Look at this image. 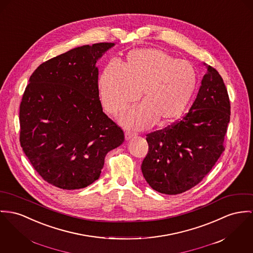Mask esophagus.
Returning <instances> with one entry per match:
<instances>
[{"instance_id": "obj_1", "label": "esophagus", "mask_w": 253, "mask_h": 253, "mask_svg": "<svg viewBox=\"0 0 253 253\" xmlns=\"http://www.w3.org/2000/svg\"><path fill=\"white\" fill-rule=\"evenodd\" d=\"M134 137V136L132 135V134H129V133H126L125 134V139L128 141V140H130V139H132Z\"/></svg>"}]
</instances>
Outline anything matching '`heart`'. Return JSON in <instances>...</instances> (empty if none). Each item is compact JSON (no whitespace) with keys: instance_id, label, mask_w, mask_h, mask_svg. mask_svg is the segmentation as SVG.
<instances>
[{"instance_id":"heart-1","label":"heart","mask_w":253,"mask_h":253,"mask_svg":"<svg viewBox=\"0 0 253 253\" xmlns=\"http://www.w3.org/2000/svg\"><path fill=\"white\" fill-rule=\"evenodd\" d=\"M198 84L194 66L159 49L131 51L122 67L108 64L98 80L105 111L113 116L125 112L139 97L141 105L121 118L128 129L144 130L158 121L174 124L188 110Z\"/></svg>"}]
</instances>
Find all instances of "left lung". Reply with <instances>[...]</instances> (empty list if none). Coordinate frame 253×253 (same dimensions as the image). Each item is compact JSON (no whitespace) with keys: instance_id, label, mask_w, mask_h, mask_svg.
Listing matches in <instances>:
<instances>
[{"instance_id":"left-lung-1","label":"left lung","mask_w":253,"mask_h":253,"mask_svg":"<svg viewBox=\"0 0 253 253\" xmlns=\"http://www.w3.org/2000/svg\"><path fill=\"white\" fill-rule=\"evenodd\" d=\"M205 65L207 73L189 113L146 137L148 153L141 171L149 186L161 194L178 195L192 189L224 151L230 121L229 97L218 72Z\"/></svg>"}]
</instances>
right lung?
Segmentation results:
<instances>
[{"label":"right lung","mask_w":253,"mask_h":253,"mask_svg":"<svg viewBox=\"0 0 253 253\" xmlns=\"http://www.w3.org/2000/svg\"><path fill=\"white\" fill-rule=\"evenodd\" d=\"M115 43L76 47L35 70L20 104V143L46 182L83 189L101 174L105 157L124 141L103 112L96 62Z\"/></svg>","instance_id":"obj_1"}]
</instances>
